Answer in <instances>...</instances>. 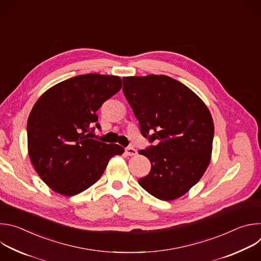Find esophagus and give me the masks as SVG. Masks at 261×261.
<instances>
[{
    "label": "esophagus",
    "mask_w": 261,
    "mask_h": 261,
    "mask_svg": "<svg viewBox=\"0 0 261 261\" xmlns=\"http://www.w3.org/2000/svg\"><path fill=\"white\" fill-rule=\"evenodd\" d=\"M125 153H126V155H127V156H135V155L137 154V151L135 150L134 147L129 146V147H126Z\"/></svg>",
    "instance_id": "esophagus-1"
}]
</instances>
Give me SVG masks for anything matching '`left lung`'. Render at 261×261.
I'll list each match as a JSON object with an SVG mask.
<instances>
[{
    "label": "left lung",
    "instance_id": "8db88e82",
    "mask_svg": "<svg viewBox=\"0 0 261 261\" xmlns=\"http://www.w3.org/2000/svg\"><path fill=\"white\" fill-rule=\"evenodd\" d=\"M123 84L141 134L157 142L138 152L152 164L138 184L158 199L174 200L198 182L210 164L212 115L193 91L169 76H128Z\"/></svg>",
    "mask_w": 261,
    "mask_h": 261
}]
</instances>
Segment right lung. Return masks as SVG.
Segmentation results:
<instances>
[{
  "mask_svg": "<svg viewBox=\"0 0 261 261\" xmlns=\"http://www.w3.org/2000/svg\"><path fill=\"white\" fill-rule=\"evenodd\" d=\"M121 88L119 76L85 74L51 87L33 106L27 126L29 156L55 192L73 196L87 190L110 158L124 153L119 144L93 139L90 127L98 121L96 111Z\"/></svg>",
  "mask_w": 261,
  "mask_h": 261,
  "instance_id": "add662e5",
  "label": "right lung"
}]
</instances>
